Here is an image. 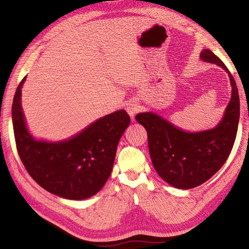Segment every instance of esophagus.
<instances>
[{
    "label": "esophagus",
    "mask_w": 249,
    "mask_h": 249,
    "mask_svg": "<svg viewBox=\"0 0 249 249\" xmlns=\"http://www.w3.org/2000/svg\"><path fill=\"white\" fill-rule=\"evenodd\" d=\"M140 110L139 105L134 102V101H130L129 103L125 104V111L127 112V114L130 115V117L132 118V120H134L135 115H136V113Z\"/></svg>",
    "instance_id": "1"
}]
</instances>
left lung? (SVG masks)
<instances>
[{"mask_svg": "<svg viewBox=\"0 0 249 249\" xmlns=\"http://www.w3.org/2000/svg\"><path fill=\"white\" fill-rule=\"evenodd\" d=\"M203 62L216 64L228 72L231 97L222 119L215 127L189 132L154 112L136 115L145 127L150 159L165 182L178 189H192L212 178L228 160L236 139L240 117V100L236 82L227 66L212 51L202 50Z\"/></svg>", "mask_w": 249, "mask_h": 249, "instance_id": "8db88e82", "label": "left lung"}]
</instances>
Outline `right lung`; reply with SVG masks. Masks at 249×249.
Listing matches in <instances>:
<instances>
[{
  "mask_svg": "<svg viewBox=\"0 0 249 249\" xmlns=\"http://www.w3.org/2000/svg\"><path fill=\"white\" fill-rule=\"evenodd\" d=\"M14 95L12 124L18 152L25 168L43 189L72 200L99 192L109 178L119 139L130 125V116L117 110L90 124L73 136L49 141L30 133L21 108V88Z\"/></svg>",
  "mask_w": 249,
  "mask_h": 249,
  "instance_id": "add662e5",
  "label": "right lung"
}]
</instances>
